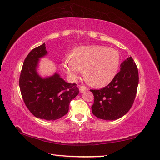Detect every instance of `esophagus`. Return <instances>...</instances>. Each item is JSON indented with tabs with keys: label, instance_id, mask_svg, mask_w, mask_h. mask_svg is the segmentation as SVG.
<instances>
[{
	"label": "esophagus",
	"instance_id": "obj_1",
	"mask_svg": "<svg viewBox=\"0 0 160 160\" xmlns=\"http://www.w3.org/2000/svg\"><path fill=\"white\" fill-rule=\"evenodd\" d=\"M79 90H80V92H85V91H86V90H88V88L86 87H85V86H80Z\"/></svg>",
	"mask_w": 160,
	"mask_h": 160
}]
</instances>
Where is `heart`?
<instances>
[{"label":"heart","instance_id":"obj_1","mask_svg":"<svg viewBox=\"0 0 160 160\" xmlns=\"http://www.w3.org/2000/svg\"><path fill=\"white\" fill-rule=\"evenodd\" d=\"M71 57H67L62 63L67 75L75 80L84 69L87 82L95 87L108 85L117 73L120 62L117 50L99 45L76 47Z\"/></svg>","mask_w":160,"mask_h":160}]
</instances>
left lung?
I'll use <instances>...</instances> for the list:
<instances>
[{"label": "left lung", "instance_id": "1", "mask_svg": "<svg viewBox=\"0 0 160 160\" xmlns=\"http://www.w3.org/2000/svg\"><path fill=\"white\" fill-rule=\"evenodd\" d=\"M120 67V72L107 86L90 90L94 95L92 112L97 118L116 120L127 113L132 106L139 84L138 69L132 57L126 59Z\"/></svg>", "mask_w": 160, "mask_h": 160}]
</instances>
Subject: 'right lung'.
Wrapping results in <instances>:
<instances>
[{
  "instance_id": "add662e5",
  "label": "right lung",
  "mask_w": 160,
  "mask_h": 160,
  "mask_svg": "<svg viewBox=\"0 0 160 160\" xmlns=\"http://www.w3.org/2000/svg\"><path fill=\"white\" fill-rule=\"evenodd\" d=\"M47 54L44 43L29 52L23 62L19 87L26 106L35 117L54 121L68 113L70 101L79 93V89L57 72L46 77L39 75V60Z\"/></svg>"
}]
</instances>
